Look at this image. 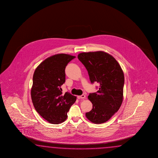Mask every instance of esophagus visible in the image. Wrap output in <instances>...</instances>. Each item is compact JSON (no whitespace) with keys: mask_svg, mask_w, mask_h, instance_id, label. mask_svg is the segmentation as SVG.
I'll return each mask as SVG.
<instances>
[{"mask_svg":"<svg viewBox=\"0 0 158 158\" xmlns=\"http://www.w3.org/2000/svg\"><path fill=\"white\" fill-rule=\"evenodd\" d=\"M78 99H85L86 98V96L85 94H82L81 96H77Z\"/></svg>","mask_w":158,"mask_h":158,"instance_id":"esophagus-1","label":"esophagus"}]
</instances>
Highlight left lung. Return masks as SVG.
I'll return each instance as SVG.
<instances>
[{"mask_svg":"<svg viewBox=\"0 0 158 158\" xmlns=\"http://www.w3.org/2000/svg\"><path fill=\"white\" fill-rule=\"evenodd\" d=\"M77 57L86 68L91 83L99 85L98 90L88 96L93 108L86 113V118L96 124L105 123L122 105L123 72L115 58L104 52L80 53Z\"/></svg>","mask_w":158,"mask_h":158,"instance_id":"8db88e82","label":"left lung"}]
</instances>
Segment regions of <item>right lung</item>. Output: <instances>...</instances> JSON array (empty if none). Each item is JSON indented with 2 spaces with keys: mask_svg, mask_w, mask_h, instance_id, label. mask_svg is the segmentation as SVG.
Returning a JSON list of instances; mask_svg holds the SVG:
<instances>
[{
  "mask_svg": "<svg viewBox=\"0 0 158 158\" xmlns=\"http://www.w3.org/2000/svg\"><path fill=\"white\" fill-rule=\"evenodd\" d=\"M75 58L66 54L54 55L41 62L34 72L31 93L32 103L39 114L49 123L64 122L77 100L68 92L62 95L61 88L65 81V67Z\"/></svg>",
  "mask_w": 158,
  "mask_h": 158,
  "instance_id": "obj_1",
  "label": "right lung"
}]
</instances>
